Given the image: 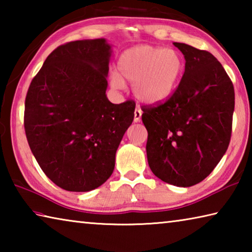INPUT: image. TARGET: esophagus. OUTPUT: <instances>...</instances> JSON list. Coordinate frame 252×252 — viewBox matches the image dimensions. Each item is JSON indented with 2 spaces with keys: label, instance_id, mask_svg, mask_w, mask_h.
I'll return each mask as SVG.
<instances>
[{
  "label": "esophagus",
  "instance_id": "obj_1",
  "mask_svg": "<svg viewBox=\"0 0 252 252\" xmlns=\"http://www.w3.org/2000/svg\"><path fill=\"white\" fill-rule=\"evenodd\" d=\"M141 116H142L141 109L136 108L134 111V122H140V120H141Z\"/></svg>",
  "mask_w": 252,
  "mask_h": 252
}]
</instances>
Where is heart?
Returning <instances> with one entry per match:
<instances>
[{"instance_id": "b5f03b06", "label": "heart", "mask_w": 252, "mask_h": 252, "mask_svg": "<svg viewBox=\"0 0 252 252\" xmlns=\"http://www.w3.org/2000/svg\"><path fill=\"white\" fill-rule=\"evenodd\" d=\"M119 73L111 76L117 89L125 85L123 79L133 83L132 90L140 102L157 104L163 102L176 90L185 70L181 54L176 50L148 44L126 50L118 63Z\"/></svg>"}]
</instances>
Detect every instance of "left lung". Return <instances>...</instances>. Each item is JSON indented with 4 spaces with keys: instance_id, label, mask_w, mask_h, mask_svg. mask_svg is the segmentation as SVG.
Here are the masks:
<instances>
[{
    "instance_id": "1",
    "label": "left lung",
    "mask_w": 252,
    "mask_h": 252,
    "mask_svg": "<svg viewBox=\"0 0 252 252\" xmlns=\"http://www.w3.org/2000/svg\"><path fill=\"white\" fill-rule=\"evenodd\" d=\"M173 44L185 57V73L168 101L142 109V122L151 171L162 181L186 188L206 179L227 151L234 90L210 52Z\"/></svg>"
}]
</instances>
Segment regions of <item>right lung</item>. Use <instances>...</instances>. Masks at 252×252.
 I'll list each match as a JSON object with an SVG mask.
<instances>
[{"mask_svg":"<svg viewBox=\"0 0 252 252\" xmlns=\"http://www.w3.org/2000/svg\"><path fill=\"white\" fill-rule=\"evenodd\" d=\"M112 45L105 39L59 46L30 84L24 127L30 149L51 181L88 192L111 177L135 104L106 97Z\"/></svg>","mask_w":252,"mask_h":252,"instance_id":"obj_1","label":"right lung"}]
</instances>
